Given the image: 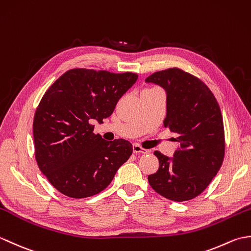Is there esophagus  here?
<instances>
[{
	"mask_svg": "<svg viewBox=\"0 0 251 251\" xmlns=\"http://www.w3.org/2000/svg\"><path fill=\"white\" fill-rule=\"evenodd\" d=\"M132 151H134V153H136V154H147V153H149L148 150H146V149H143L138 145H134V147H132Z\"/></svg>",
	"mask_w": 251,
	"mask_h": 251,
	"instance_id": "34e87169",
	"label": "esophagus"
}]
</instances>
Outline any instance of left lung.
<instances>
[{
	"label": "left lung",
	"instance_id": "8db88e82",
	"mask_svg": "<svg viewBox=\"0 0 251 251\" xmlns=\"http://www.w3.org/2000/svg\"><path fill=\"white\" fill-rule=\"evenodd\" d=\"M147 83L166 92L164 125L178 136L173 157L154 152L158 170L148 177L158 194L174 201L194 199L211 182L225 157L223 119L214 94L201 79L180 69L158 71Z\"/></svg>",
	"mask_w": 251,
	"mask_h": 251
}]
</instances>
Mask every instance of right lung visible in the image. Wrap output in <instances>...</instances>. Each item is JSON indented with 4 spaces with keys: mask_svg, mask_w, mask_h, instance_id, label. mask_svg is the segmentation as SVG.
Here are the masks:
<instances>
[{
    "mask_svg": "<svg viewBox=\"0 0 251 251\" xmlns=\"http://www.w3.org/2000/svg\"><path fill=\"white\" fill-rule=\"evenodd\" d=\"M136 73L72 69L44 94L33 121L35 157L41 172L69 197L103 191L132 153L129 141L94 134L117 101L137 81Z\"/></svg>",
    "mask_w": 251,
    "mask_h": 251,
    "instance_id": "add662e5",
    "label": "right lung"
}]
</instances>
